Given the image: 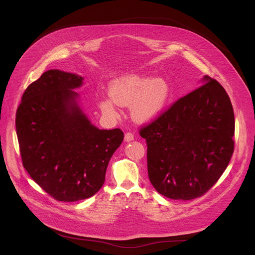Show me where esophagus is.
I'll return each mask as SVG.
<instances>
[{"label":"esophagus","mask_w":255,"mask_h":255,"mask_svg":"<svg viewBox=\"0 0 255 255\" xmlns=\"http://www.w3.org/2000/svg\"><path fill=\"white\" fill-rule=\"evenodd\" d=\"M124 140H125L126 142H130V141L134 140V135H133L132 133H130V132H127V133H125Z\"/></svg>","instance_id":"obj_1"}]
</instances>
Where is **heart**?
<instances>
[{
  "mask_svg": "<svg viewBox=\"0 0 255 255\" xmlns=\"http://www.w3.org/2000/svg\"><path fill=\"white\" fill-rule=\"evenodd\" d=\"M170 94L169 84L161 77L150 79L128 74L114 79L109 87V98H100L98 106L108 118H119L117 109L129 107L132 118L138 123H149L163 113Z\"/></svg>",
  "mask_w": 255,
  "mask_h": 255,
  "instance_id": "heart-1",
  "label": "heart"
}]
</instances>
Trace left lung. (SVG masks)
Returning a JSON list of instances; mask_svg holds the SVG:
<instances>
[{
	"instance_id": "obj_1",
	"label": "left lung",
	"mask_w": 255,
	"mask_h": 255,
	"mask_svg": "<svg viewBox=\"0 0 255 255\" xmlns=\"http://www.w3.org/2000/svg\"><path fill=\"white\" fill-rule=\"evenodd\" d=\"M201 82L139 132L147 144L149 181L171 199L203 195L220 179L234 151L230 98L217 80L205 75Z\"/></svg>"
}]
</instances>
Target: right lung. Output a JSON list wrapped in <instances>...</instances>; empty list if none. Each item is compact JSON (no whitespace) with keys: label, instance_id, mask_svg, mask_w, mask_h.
I'll return each mask as SVG.
<instances>
[{"label":"right lung","instance_id":"add662e5","mask_svg":"<svg viewBox=\"0 0 255 255\" xmlns=\"http://www.w3.org/2000/svg\"><path fill=\"white\" fill-rule=\"evenodd\" d=\"M83 79L57 69L44 72L26 88L16 113L23 167L59 201L95 195L124 139L122 130H101L82 111L74 89Z\"/></svg>","mask_w":255,"mask_h":255}]
</instances>
